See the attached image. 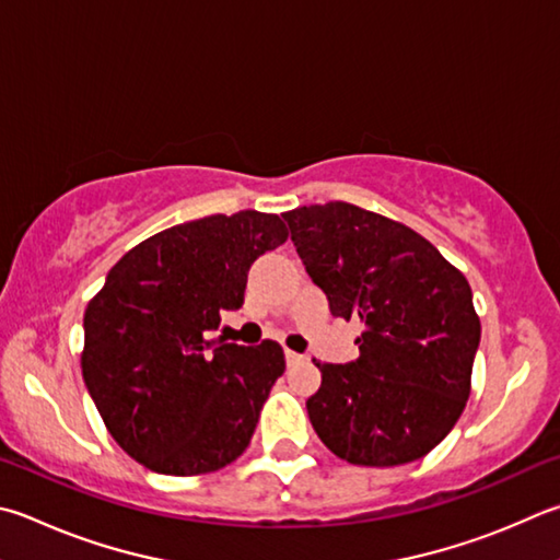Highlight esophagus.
<instances>
[{
    "instance_id": "34e87169",
    "label": "esophagus",
    "mask_w": 560,
    "mask_h": 560,
    "mask_svg": "<svg viewBox=\"0 0 560 560\" xmlns=\"http://www.w3.org/2000/svg\"><path fill=\"white\" fill-rule=\"evenodd\" d=\"M283 354H287V364H296V362H301V360H303L301 354H296L293 350H287Z\"/></svg>"
}]
</instances>
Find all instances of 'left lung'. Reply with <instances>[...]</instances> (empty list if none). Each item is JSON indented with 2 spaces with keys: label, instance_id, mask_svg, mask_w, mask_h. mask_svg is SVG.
<instances>
[{
  "label": "left lung",
  "instance_id": "1",
  "mask_svg": "<svg viewBox=\"0 0 560 560\" xmlns=\"http://www.w3.org/2000/svg\"><path fill=\"white\" fill-rule=\"evenodd\" d=\"M335 318L360 320V358L315 362L306 401L318 439L352 465L392 467L431 453L470 396L480 318L470 283L419 232L332 200L283 212Z\"/></svg>",
  "mask_w": 560,
  "mask_h": 560
}]
</instances>
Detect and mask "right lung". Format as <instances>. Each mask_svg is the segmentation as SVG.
I'll use <instances>...</instances> for the list:
<instances>
[{"instance_id":"obj_1","label":"right lung","mask_w":560,"mask_h":560,"mask_svg":"<svg viewBox=\"0 0 560 560\" xmlns=\"http://www.w3.org/2000/svg\"><path fill=\"white\" fill-rule=\"evenodd\" d=\"M289 237L279 215L240 210L139 242L88 303L80 368L112 439L161 475H206L245 453L287 362L279 342L212 338L245 303L247 273Z\"/></svg>"}]
</instances>
